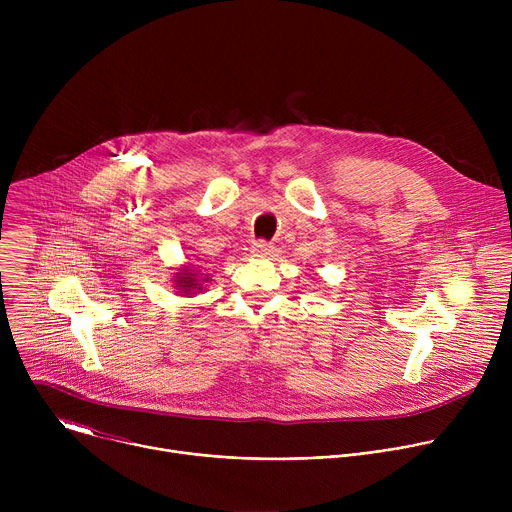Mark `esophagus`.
<instances>
[{
    "label": "esophagus",
    "instance_id": "34e87169",
    "mask_svg": "<svg viewBox=\"0 0 512 512\" xmlns=\"http://www.w3.org/2000/svg\"><path fill=\"white\" fill-rule=\"evenodd\" d=\"M251 253L255 257H269V255H273V245L269 241H265V239H257L251 245Z\"/></svg>",
    "mask_w": 512,
    "mask_h": 512
}]
</instances>
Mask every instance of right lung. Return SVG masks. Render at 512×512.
Returning <instances> with one entry per match:
<instances>
[{"mask_svg":"<svg viewBox=\"0 0 512 512\" xmlns=\"http://www.w3.org/2000/svg\"><path fill=\"white\" fill-rule=\"evenodd\" d=\"M176 281H178V289H182V294H192L194 289H200L196 273H178Z\"/></svg>","mask_w":512,"mask_h":512,"instance_id":"1","label":"right lung"}]
</instances>
